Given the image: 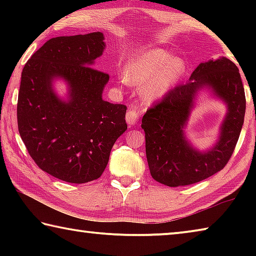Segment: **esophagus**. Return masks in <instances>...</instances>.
<instances>
[{"instance_id": "1", "label": "esophagus", "mask_w": 256, "mask_h": 256, "mask_svg": "<svg viewBox=\"0 0 256 256\" xmlns=\"http://www.w3.org/2000/svg\"><path fill=\"white\" fill-rule=\"evenodd\" d=\"M126 122L128 125H131V126H133V125H136L138 118H140V114H138V112L133 110V108H131V110H128V112H126Z\"/></svg>"}]
</instances>
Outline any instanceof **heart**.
Returning <instances> with one entry per match:
<instances>
[{"label": "heart", "mask_w": 256, "mask_h": 256, "mask_svg": "<svg viewBox=\"0 0 256 256\" xmlns=\"http://www.w3.org/2000/svg\"><path fill=\"white\" fill-rule=\"evenodd\" d=\"M185 71L183 60L175 58L162 50L136 55L128 60L124 79L128 84L144 88L146 98L154 99L174 86Z\"/></svg>", "instance_id": "1"}]
</instances>
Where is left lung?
Returning a JSON list of instances; mask_svg holds the SVG:
<instances>
[{
  "label": "left lung",
  "mask_w": 256,
  "mask_h": 256,
  "mask_svg": "<svg viewBox=\"0 0 256 256\" xmlns=\"http://www.w3.org/2000/svg\"><path fill=\"white\" fill-rule=\"evenodd\" d=\"M203 86H209L228 104V112L218 142L214 148L200 153L188 144L182 128L195 94ZM245 108L244 86L235 63L226 58L201 63L188 82L164 94L142 118L146 160L154 180L176 188L198 183L224 170L240 138Z\"/></svg>",
  "instance_id": "obj_1"
}]
</instances>
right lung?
I'll use <instances>...</instances> for the list:
<instances>
[{"label":"right lung","mask_w":256,"mask_h":256,"mask_svg":"<svg viewBox=\"0 0 256 256\" xmlns=\"http://www.w3.org/2000/svg\"><path fill=\"white\" fill-rule=\"evenodd\" d=\"M105 48L104 34L50 38L26 63L18 94V128L30 157L47 174L68 183L99 178L110 150L126 131V106L102 97L110 76L92 68ZM69 86V100L52 90Z\"/></svg>","instance_id":"right-lung-1"}]
</instances>
